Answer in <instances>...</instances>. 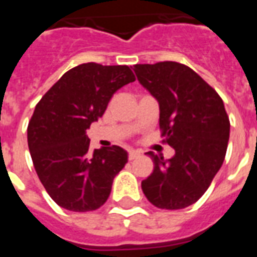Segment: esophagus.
I'll list each match as a JSON object with an SVG mask.
<instances>
[{"instance_id": "esophagus-1", "label": "esophagus", "mask_w": 257, "mask_h": 257, "mask_svg": "<svg viewBox=\"0 0 257 257\" xmlns=\"http://www.w3.org/2000/svg\"><path fill=\"white\" fill-rule=\"evenodd\" d=\"M139 156H140L139 151H136V150H129V153H128V158H129V160H135L136 157H139Z\"/></svg>"}]
</instances>
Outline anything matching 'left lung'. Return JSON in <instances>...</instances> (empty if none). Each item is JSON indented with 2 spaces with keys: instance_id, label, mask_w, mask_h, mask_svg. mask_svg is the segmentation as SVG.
Listing matches in <instances>:
<instances>
[{
  "instance_id": "1",
  "label": "left lung",
  "mask_w": 257,
  "mask_h": 257,
  "mask_svg": "<svg viewBox=\"0 0 257 257\" xmlns=\"http://www.w3.org/2000/svg\"><path fill=\"white\" fill-rule=\"evenodd\" d=\"M134 70L158 101L161 135L175 149L167 161L147 153L154 169L142 190L157 208L183 209L204 195L224 161L228 115L217 92L184 64H135Z\"/></svg>"
}]
</instances>
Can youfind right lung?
<instances>
[{
  "mask_svg": "<svg viewBox=\"0 0 257 257\" xmlns=\"http://www.w3.org/2000/svg\"><path fill=\"white\" fill-rule=\"evenodd\" d=\"M135 79L128 66L79 64L38 101L27 143L37 175L59 206L89 212L108 198L128 153L118 146L92 151L86 129L104 114L112 95Z\"/></svg>",
  "mask_w": 257,
  "mask_h": 257,
  "instance_id": "add662e5",
  "label": "right lung"
}]
</instances>
